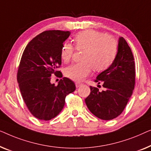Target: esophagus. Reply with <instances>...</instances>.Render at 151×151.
<instances>
[{
	"label": "esophagus",
	"instance_id": "34e87169",
	"mask_svg": "<svg viewBox=\"0 0 151 151\" xmlns=\"http://www.w3.org/2000/svg\"><path fill=\"white\" fill-rule=\"evenodd\" d=\"M81 83H78V82H76V83H75V86H76V88H79L80 86H81Z\"/></svg>",
	"mask_w": 151,
	"mask_h": 151
}]
</instances>
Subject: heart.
Here are the masks:
<instances>
[{"label":"heart","instance_id":"b5f03b06","mask_svg":"<svg viewBox=\"0 0 151 151\" xmlns=\"http://www.w3.org/2000/svg\"><path fill=\"white\" fill-rule=\"evenodd\" d=\"M76 50H83L81 62L74 63L66 68V77L75 81H81L90 75L94 68L100 72L108 68L115 59L118 44L115 38L99 31L88 29L76 33L73 39ZM75 48L71 44L65 42L61 49V57L68 62L73 57Z\"/></svg>","mask_w":151,"mask_h":151}]
</instances>
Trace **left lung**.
Wrapping results in <instances>:
<instances>
[{"label":"left lung","mask_w":151,"mask_h":151,"mask_svg":"<svg viewBox=\"0 0 151 151\" xmlns=\"http://www.w3.org/2000/svg\"><path fill=\"white\" fill-rule=\"evenodd\" d=\"M94 81L102 83L106 90L100 92L97 88L90 86V94L85 99L89 110L104 120L118 117L127 105L135 83L134 58L122 37L119 38L118 52L113 63Z\"/></svg>","instance_id":"8db88e82"}]
</instances>
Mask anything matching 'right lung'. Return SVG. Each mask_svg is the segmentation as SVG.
Segmentation results:
<instances>
[{"label": "right lung", "mask_w": 151, "mask_h": 151, "mask_svg": "<svg viewBox=\"0 0 151 151\" xmlns=\"http://www.w3.org/2000/svg\"><path fill=\"white\" fill-rule=\"evenodd\" d=\"M70 31H46L29 42L19 64L17 81L22 99L31 114L41 120H50L58 115L68 94L75 90L73 81L63 77L57 86L50 83L61 64V49Z\"/></svg>", "instance_id": "obj_1"}]
</instances>
